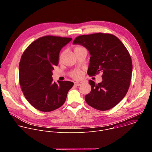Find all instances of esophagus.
<instances>
[{
  "label": "esophagus",
  "instance_id": "34e87169",
  "mask_svg": "<svg viewBox=\"0 0 152 152\" xmlns=\"http://www.w3.org/2000/svg\"><path fill=\"white\" fill-rule=\"evenodd\" d=\"M74 84L75 86H80V85L82 84V82H75L74 83Z\"/></svg>",
  "mask_w": 152,
  "mask_h": 152
}]
</instances>
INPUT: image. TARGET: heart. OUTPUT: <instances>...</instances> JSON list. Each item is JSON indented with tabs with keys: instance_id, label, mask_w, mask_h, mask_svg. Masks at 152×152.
<instances>
[{
	"instance_id": "1",
	"label": "heart",
	"mask_w": 152,
	"mask_h": 152,
	"mask_svg": "<svg viewBox=\"0 0 152 152\" xmlns=\"http://www.w3.org/2000/svg\"><path fill=\"white\" fill-rule=\"evenodd\" d=\"M81 48H82L81 46H76V47L75 48V49H74L75 52L76 50H79V49H81ZM63 55H64L63 53H62L61 54V56H60V58H59L60 59H61L63 57ZM70 75L71 77H72L73 78H74V79H80V78L81 77V76H82V73H81V71L79 70H73L72 72H71V73H70Z\"/></svg>"
}]
</instances>
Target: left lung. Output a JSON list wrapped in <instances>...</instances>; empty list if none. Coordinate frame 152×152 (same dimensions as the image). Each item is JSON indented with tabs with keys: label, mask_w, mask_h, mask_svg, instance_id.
Masks as SVG:
<instances>
[{
	"label": "left lung",
	"mask_w": 152,
	"mask_h": 152,
	"mask_svg": "<svg viewBox=\"0 0 152 152\" xmlns=\"http://www.w3.org/2000/svg\"><path fill=\"white\" fill-rule=\"evenodd\" d=\"M73 44L89 50L88 75L102 73V82L89 80L91 91L85 96L86 102L97 110L111 109L124 97L131 83L132 62L128 50L116 36L106 33L79 35Z\"/></svg>",
	"instance_id": "1"
}]
</instances>
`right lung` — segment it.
I'll return each mask as SVG.
<instances>
[{"mask_svg":"<svg viewBox=\"0 0 152 152\" xmlns=\"http://www.w3.org/2000/svg\"><path fill=\"white\" fill-rule=\"evenodd\" d=\"M72 38L47 35L40 37L26 48L19 63V83L29 103L42 112H50L66 102L74 83L53 81L54 67L57 66L61 49Z\"/></svg>","mask_w":152,"mask_h":152,"instance_id":"add662e5","label":"right lung"}]
</instances>
